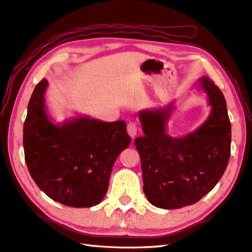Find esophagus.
Listing matches in <instances>:
<instances>
[{
  "label": "esophagus",
  "mask_w": 252,
  "mask_h": 252,
  "mask_svg": "<svg viewBox=\"0 0 252 252\" xmlns=\"http://www.w3.org/2000/svg\"><path fill=\"white\" fill-rule=\"evenodd\" d=\"M126 131H127L128 135H130L132 138H134V137L136 136V134H137V126H136V125L133 124V122H130V124H127Z\"/></svg>",
  "instance_id": "obj_1"
}]
</instances>
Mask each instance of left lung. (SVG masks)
I'll return each mask as SVG.
<instances>
[{"mask_svg": "<svg viewBox=\"0 0 252 252\" xmlns=\"http://www.w3.org/2000/svg\"><path fill=\"white\" fill-rule=\"evenodd\" d=\"M198 87L207 94L212 112L200 127L183 137L166 133L173 103L139 112L145 135L134 143L142 163L143 190L156 207L195 204L214 189L229 163L231 122L223 93L205 76Z\"/></svg>", "mask_w": 252, "mask_h": 252, "instance_id": "8db88e82", "label": "left lung"}]
</instances>
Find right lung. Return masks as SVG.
Segmentation results:
<instances>
[{
    "label": "right lung",
    "mask_w": 252,
    "mask_h": 252,
    "mask_svg": "<svg viewBox=\"0 0 252 252\" xmlns=\"http://www.w3.org/2000/svg\"><path fill=\"white\" fill-rule=\"evenodd\" d=\"M39 81L28 105L23 148L35 184L52 200L71 207H92L102 202L117 157L131 137L124 120L104 122L80 116L55 125L47 115Z\"/></svg>",
    "instance_id": "add662e5"
}]
</instances>
